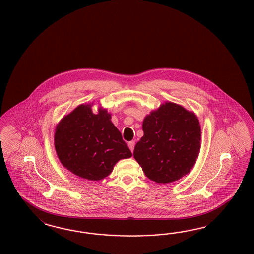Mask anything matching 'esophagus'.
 I'll list each match as a JSON object with an SVG mask.
<instances>
[{
  "instance_id": "34e87169",
  "label": "esophagus",
  "mask_w": 254,
  "mask_h": 254,
  "mask_svg": "<svg viewBox=\"0 0 254 254\" xmlns=\"http://www.w3.org/2000/svg\"><path fill=\"white\" fill-rule=\"evenodd\" d=\"M127 145H128V147H129V149H130V151L133 152V150H134V146H135V141H134V140L129 141V142L127 143Z\"/></svg>"
}]
</instances>
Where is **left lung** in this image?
Segmentation results:
<instances>
[{"label": "left lung", "mask_w": 254, "mask_h": 254, "mask_svg": "<svg viewBox=\"0 0 254 254\" xmlns=\"http://www.w3.org/2000/svg\"><path fill=\"white\" fill-rule=\"evenodd\" d=\"M142 130L133 156L150 180L168 184L190 172L201 149L196 114L167 101L144 117Z\"/></svg>", "instance_id": "8db88e82"}]
</instances>
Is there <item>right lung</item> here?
<instances>
[{
    "instance_id": "obj_1",
    "label": "right lung",
    "mask_w": 254,
    "mask_h": 254,
    "mask_svg": "<svg viewBox=\"0 0 254 254\" xmlns=\"http://www.w3.org/2000/svg\"><path fill=\"white\" fill-rule=\"evenodd\" d=\"M92 106L81 104L62 118L55 128L54 146L63 166L72 174L98 181L132 154L111 121V114L102 107L94 114Z\"/></svg>"
}]
</instances>
